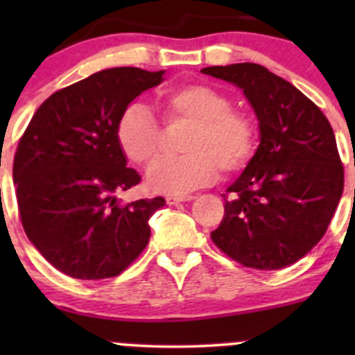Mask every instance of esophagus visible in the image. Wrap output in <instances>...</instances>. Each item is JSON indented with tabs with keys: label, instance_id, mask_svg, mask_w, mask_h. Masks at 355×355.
<instances>
[{
	"label": "esophagus",
	"instance_id": "esophagus-1",
	"mask_svg": "<svg viewBox=\"0 0 355 355\" xmlns=\"http://www.w3.org/2000/svg\"><path fill=\"white\" fill-rule=\"evenodd\" d=\"M192 199H194V196H168V198H166V204H170V206H173V204L185 202V200H192Z\"/></svg>",
	"mask_w": 355,
	"mask_h": 355
}]
</instances>
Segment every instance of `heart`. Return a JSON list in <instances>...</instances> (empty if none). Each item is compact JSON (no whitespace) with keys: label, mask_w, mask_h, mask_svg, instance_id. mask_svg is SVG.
I'll list each match as a JSON object with an SVG mask.
<instances>
[{"label":"heart","mask_w":355,"mask_h":355,"mask_svg":"<svg viewBox=\"0 0 355 355\" xmlns=\"http://www.w3.org/2000/svg\"><path fill=\"white\" fill-rule=\"evenodd\" d=\"M164 123H192L177 157H159L149 166L148 185L159 194H185L211 184L220 173H235L254 153L256 132L249 118L232 110L223 92L206 84L168 89L157 99ZM161 128L151 110L130 103L116 123V141L134 164L144 166L161 148Z\"/></svg>","instance_id":"obj_1"}]
</instances>
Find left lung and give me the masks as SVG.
<instances>
[{
  "label": "left lung",
  "instance_id": "1",
  "mask_svg": "<svg viewBox=\"0 0 355 355\" xmlns=\"http://www.w3.org/2000/svg\"><path fill=\"white\" fill-rule=\"evenodd\" d=\"M200 71L242 89L259 123V146L228 187L225 216L211 239L247 268L290 266L323 239L342 198L343 166L330 121L257 63Z\"/></svg>",
  "mask_w": 355,
  "mask_h": 355
}]
</instances>
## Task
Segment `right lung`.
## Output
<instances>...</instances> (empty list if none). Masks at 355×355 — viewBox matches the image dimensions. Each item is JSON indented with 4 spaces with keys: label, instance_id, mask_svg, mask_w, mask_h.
<instances>
[{
    "label": "right lung",
    "instance_id": "obj_1",
    "mask_svg": "<svg viewBox=\"0 0 355 355\" xmlns=\"http://www.w3.org/2000/svg\"><path fill=\"white\" fill-rule=\"evenodd\" d=\"M164 70L116 67L49 96L13 159L20 220L28 241L58 271L80 280L120 275L148 245L163 198L118 204L141 182L116 141L123 110L163 82Z\"/></svg>",
    "mask_w": 355,
    "mask_h": 355
}]
</instances>
